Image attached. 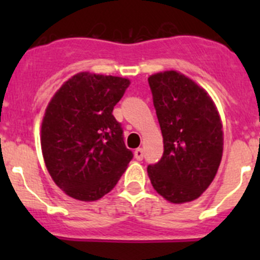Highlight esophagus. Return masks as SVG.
<instances>
[{
  "label": "esophagus",
  "instance_id": "obj_1",
  "mask_svg": "<svg viewBox=\"0 0 260 260\" xmlns=\"http://www.w3.org/2000/svg\"><path fill=\"white\" fill-rule=\"evenodd\" d=\"M143 156H145V151H143L142 148H137V149H136V151H135L136 159L141 161V159H143Z\"/></svg>",
  "mask_w": 260,
  "mask_h": 260
}]
</instances>
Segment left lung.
Wrapping results in <instances>:
<instances>
[{
  "label": "left lung",
  "mask_w": 260,
  "mask_h": 260,
  "mask_svg": "<svg viewBox=\"0 0 260 260\" xmlns=\"http://www.w3.org/2000/svg\"><path fill=\"white\" fill-rule=\"evenodd\" d=\"M164 137V154L148 165L154 190L182 204L198 199L214 180L222 156V125L203 88L170 70L148 78Z\"/></svg>",
  "instance_id": "8db88e82"
}]
</instances>
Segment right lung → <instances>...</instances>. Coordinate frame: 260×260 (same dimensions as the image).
Masks as SVG:
<instances>
[{
	"instance_id": "1",
	"label": "right lung",
	"mask_w": 260,
	"mask_h": 260,
	"mask_svg": "<svg viewBox=\"0 0 260 260\" xmlns=\"http://www.w3.org/2000/svg\"><path fill=\"white\" fill-rule=\"evenodd\" d=\"M129 80L79 73L54 95L41 125V148L54 182L70 198L108 193L133 158L113 115Z\"/></svg>"
}]
</instances>
